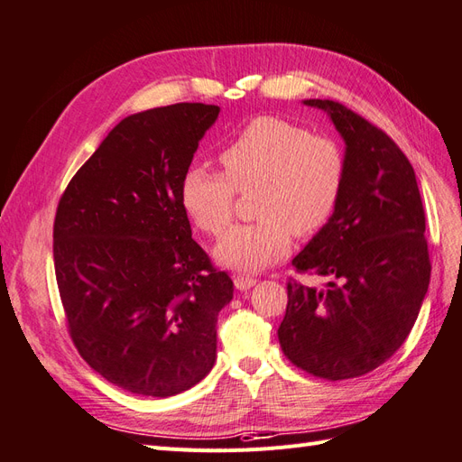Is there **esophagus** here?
I'll use <instances>...</instances> for the list:
<instances>
[{"label": "esophagus", "mask_w": 462, "mask_h": 462, "mask_svg": "<svg viewBox=\"0 0 462 462\" xmlns=\"http://www.w3.org/2000/svg\"><path fill=\"white\" fill-rule=\"evenodd\" d=\"M234 285L236 289H240V291H248L250 287L255 285V280L250 275H234Z\"/></svg>", "instance_id": "1"}]
</instances>
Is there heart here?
Masks as SVG:
<instances>
[{"instance_id":"obj_1","label":"heart","mask_w":462,"mask_h":462,"mask_svg":"<svg viewBox=\"0 0 462 462\" xmlns=\"http://www.w3.org/2000/svg\"><path fill=\"white\" fill-rule=\"evenodd\" d=\"M226 175L195 165L180 179V205L207 234L218 236L234 217L236 190H257L260 218L234 226L214 245L224 267L257 272L275 263L299 238L317 234L335 212L345 185V155L335 139L309 134L283 117H255L224 147Z\"/></svg>"}]
</instances>
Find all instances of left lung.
I'll return each mask as SVG.
<instances>
[{
  "instance_id": "obj_1",
  "label": "left lung",
  "mask_w": 462,
  "mask_h": 462,
  "mask_svg": "<svg viewBox=\"0 0 462 462\" xmlns=\"http://www.w3.org/2000/svg\"><path fill=\"white\" fill-rule=\"evenodd\" d=\"M303 104L327 112L345 139V185L328 222L293 257L297 272L327 285L289 280L277 337L297 368L332 382L358 378L403 345L420 315L431 277L423 202L390 135L338 102Z\"/></svg>"
}]
</instances>
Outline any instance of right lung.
<instances>
[{"label":"right lung","instance_id":"1","mask_svg":"<svg viewBox=\"0 0 462 462\" xmlns=\"http://www.w3.org/2000/svg\"><path fill=\"white\" fill-rule=\"evenodd\" d=\"M218 112L182 102L124 117L59 200L52 255L70 338L125 392L169 398L217 360L234 283L192 240L180 179Z\"/></svg>","mask_w":462,"mask_h":462}]
</instances>
